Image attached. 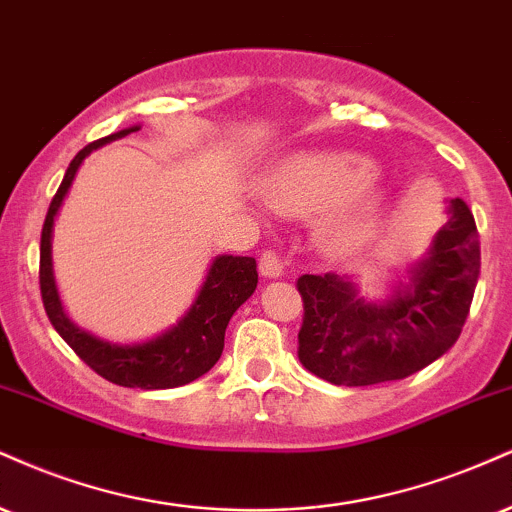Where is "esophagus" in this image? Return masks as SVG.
Here are the masks:
<instances>
[{
    "instance_id": "esophagus-1",
    "label": "esophagus",
    "mask_w": 512,
    "mask_h": 512,
    "mask_svg": "<svg viewBox=\"0 0 512 512\" xmlns=\"http://www.w3.org/2000/svg\"><path fill=\"white\" fill-rule=\"evenodd\" d=\"M260 272L267 279H279L283 274V260L279 252L274 250H264V255L260 257Z\"/></svg>"
}]
</instances>
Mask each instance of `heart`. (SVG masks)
I'll use <instances>...</instances> for the list:
<instances>
[{
	"label": "heart",
	"mask_w": 512,
	"mask_h": 512,
	"mask_svg": "<svg viewBox=\"0 0 512 512\" xmlns=\"http://www.w3.org/2000/svg\"><path fill=\"white\" fill-rule=\"evenodd\" d=\"M267 200L283 214L319 217L324 248L350 255L374 236L386 195L374 181L372 159L355 152H298L281 159L264 183Z\"/></svg>",
	"instance_id": "b5f03b06"
}]
</instances>
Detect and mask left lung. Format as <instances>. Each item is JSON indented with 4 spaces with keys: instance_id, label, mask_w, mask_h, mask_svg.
Returning a JSON list of instances; mask_svg holds the SVG:
<instances>
[{
    "instance_id": "obj_1",
    "label": "left lung",
    "mask_w": 512,
    "mask_h": 512,
    "mask_svg": "<svg viewBox=\"0 0 512 512\" xmlns=\"http://www.w3.org/2000/svg\"><path fill=\"white\" fill-rule=\"evenodd\" d=\"M432 248L384 303H369L350 279L303 274L298 357L336 386H372L420 372L458 341L477 288L479 233L470 207L448 200Z\"/></svg>"
}]
</instances>
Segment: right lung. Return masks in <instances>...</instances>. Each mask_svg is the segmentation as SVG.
<instances>
[{"instance_id":"right-lung-1","label":"right lung","mask_w":512,"mask_h":512,"mask_svg":"<svg viewBox=\"0 0 512 512\" xmlns=\"http://www.w3.org/2000/svg\"><path fill=\"white\" fill-rule=\"evenodd\" d=\"M140 131V126L123 128L119 133L95 140L85 145L73 157L66 169L64 181L52 197L47 209L45 226L40 238V293L45 312L57 334L73 348L80 360L112 384L128 386V389H174L195 381L209 372L224 350V334L233 312L255 293L257 288V262L255 257H214L212 267L202 281L195 303L178 322L166 329L164 334L145 343L119 346V343L102 341V338L78 329L61 307L57 283L52 272V229L57 219L61 202L69 193L73 178H76L83 159L97 147L119 140L123 135Z\"/></svg>"}]
</instances>
